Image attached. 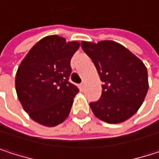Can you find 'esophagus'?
Wrapping results in <instances>:
<instances>
[{
  "instance_id": "1",
  "label": "esophagus",
  "mask_w": 159,
  "mask_h": 159,
  "mask_svg": "<svg viewBox=\"0 0 159 159\" xmlns=\"http://www.w3.org/2000/svg\"><path fill=\"white\" fill-rule=\"evenodd\" d=\"M80 85H81V88H82V89H84V86H85V83H84V82H82V83L80 84Z\"/></svg>"
}]
</instances>
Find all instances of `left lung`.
<instances>
[{
	"label": "left lung",
	"instance_id": "obj_1",
	"mask_svg": "<svg viewBox=\"0 0 159 159\" xmlns=\"http://www.w3.org/2000/svg\"><path fill=\"white\" fill-rule=\"evenodd\" d=\"M103 82L100 98L89 105L95 116L108 123H120L139 110L148 90L147 70L141 60L122 45L104 40L81 42Z\"/></svg>",
	"mask_w": 159,
	"mask_h": 159
}]
</instances>
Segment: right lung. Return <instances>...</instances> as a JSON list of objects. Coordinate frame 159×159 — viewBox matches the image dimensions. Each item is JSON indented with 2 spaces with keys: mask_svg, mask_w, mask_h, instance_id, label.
<instances>
[{
  "mask_svg": "<svg viewBox=\"0 0 159 159\" xmlns=\"http://www.w3.org/2000/svg\"><path fill=\"white\" fill-rule=\"evenodd\" d=\"M79 46L77 41L48 36L31 48L19 65L16 76L18 99L39 124L53 127L68 117L79 92L69 82L71 59Z\"/></svg>",
  "mask_w": 159,
  "mask_h": 159,
  "instance_id": "1",
  "label": "right lung"
}]
</instances>
